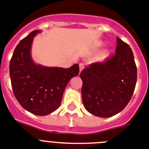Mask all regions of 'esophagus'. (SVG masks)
Returning <instances> with one entry per match:
<instances>
[{"instance_id":"34e87169","label":"esophagus","mask_w":149,"mask_h":149,"mask_svg":"<svg viewBox=\"0 0 149 149\" xmlns=\"http://www.w3.org/2000/svg\"><path fill=\"white\" fill-rule=\"evenodd\" d=\"M79 70H80V72H81V71L84 69V67H85V64H84L83 63H80V64H79Z\"/></svg>"}]
</instances>
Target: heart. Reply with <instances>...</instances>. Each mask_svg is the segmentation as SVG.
I'll return each instance as SVG.
<instances>
[{"mask_svg": "<svg viewBox=\"0 0 149 149\" xmlns=\"http://www.w3.org/2000/svg\"><path fill=\"white\" fill-rule=\"evenodd\" d=\"M106 56H107V54H106V52H103L100 54V58L101 59L104 58H106Z\"/></svg>", "mask_w": 149, "mask_h": 149, "instance_id": "b5f03b06", "label": "heart"}]
</instances>
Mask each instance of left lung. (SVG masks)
Instances as JSON below:
<instances>
[{
	"instance_id": "1",
	"label": "left lung",
	"mask_w": 149,
	"mask_h": 149,
	"mask_svg": "<svg viewBox=\"0 0 149 149\" xmlns=\"http://www.w3.org/2000/svg\"><path fill=\"white\" fill-rule=\"evenodd\" d=\"M116 54L103 62L91 64L81 72L82 97L86 110L108 118L125 108L131 99L137 69L130 46L117 37Z\"/></svg>"
}]
</instances>
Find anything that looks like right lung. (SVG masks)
I'll return each mask as SVG.
<instances>
[{
    "mask_svg": "<svg viewBox=\"0 0 149 149\" xmlns=\"http://www.w3.org/2000/svg\"><path fill=\"white\" fill-rule=\"evenodd\" d=\"M36 30L19 42L10 62L13 94L20 105L37 116H47L61 105L63 94L71 78L79 73L75 64L70 68L46 67L36 64L31 56Z\"/></svg>",
    "mask_w": 149,
    "mask_h": 149,
    "instance_id": "add662e5",
    "label": "right lung"
}]
</instances>
